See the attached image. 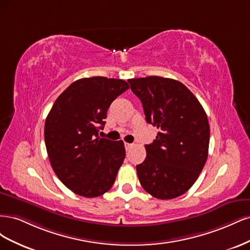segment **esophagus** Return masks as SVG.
Segmentation results:
<instances>
[{
    "label": "esophagus",
    "instance_id": "34e87169",
    "mask_svg": "<svg viewBox=\"0 0 250 250\" xmlns=\"http://www.w3.org/2000/svg\"><path fill=\"white\" fill-rule=\"evenodd\" d=\"M124 146H125V149H126V150H128V149H130V148H131L132 144H129V143H124Z\"/></svg>",
    "mask_w": 250,
    "mask_h": 250
}]
</instances>
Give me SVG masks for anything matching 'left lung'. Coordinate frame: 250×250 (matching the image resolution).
<instances>
[{
    "mask_svg": "<svg viewBox=\"0 0 250 250\" xmlns=\"http://www.w3.org/2000/svg\"><path fill=\"white\" fill-rule=\"evenodd\" d=\"M128 82L143 104L147 123L160 129L153 143L145 145V161L137 166L140 183L155 198H176L194 185L208 160L207 113L177 80L149 76Z\"/></svg>",
    "mask_w": 250,
    "mask_h": 250,
    "instance_id": "left-lung-1",
    "label": "left lung"
}]
</instances>
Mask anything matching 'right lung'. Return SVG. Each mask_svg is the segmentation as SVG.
<instances>
[{
    "mask_svg": "<svg viewBox=\"0 0 250 250\" xmlns=\"http://www.w3.org/2000/svg\"><path fill=\"white\" fill-rule=\"evenodd\" d=\"M129 88L122 79L82 78L60 94L44 123L49 160L60 181L75 194L93 198L115 183L125 158L123 141L98 137L107 109Z\"/></svg>",
    "mask_w": 250,
    "mask_h": 250,
    "instance_id": "right-lung-1",
    "label": "right lung"
}]
</instances>
